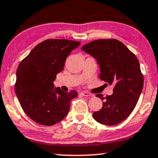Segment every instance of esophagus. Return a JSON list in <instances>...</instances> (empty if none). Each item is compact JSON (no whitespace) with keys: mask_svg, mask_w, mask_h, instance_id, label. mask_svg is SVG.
<instances>
[{"mask_svg":"<svg viewBox=\"0 0 158 158\" xmlns=\"http://www.w3.org/2000/svg\"><path fill=\"white\" fill-rule=\"evenodd\" d=\"M80 94H81L82 96H85V97H91V96H93L92 94L89 92H86V91H81Z\"/></svg>","mask_w":158,"mask_h":158,"instance_id":"obj_1","label":"esophagus"}]
</instances>
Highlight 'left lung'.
Masks as SVG:
<instances>
[{"label":"left lung","instance_id":"left-lung-1","mask_svg":"<svg viewBox=\"0 0 158 158\" xmlns=\"http://www.w3.org/2000/svg\"><path fill=\"white\" fill-rule=\"evenodd\" d=\"M99 65V78L114 84V94L103 97L102 109L93 114L98 123L114 126L127 118L135 109L143 87L139 61L123 42L116 39L96 40L81 48Z\"/></svg>","mask_w":158,"mask_h":158}]
</instances>
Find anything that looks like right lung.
<instances>
[{"mask_svg":"<svg viewBox=\"0 0 158 158\" xmlns=\"http://www.w3.org/2000/svg\"><path fill=\"white\" fill-rule=\"evenodd\" d=\"M81 42L47 40L35 46L19 64L15 94L25 114L43 126L60 122L69 112L70 102L78 93L55 88L53 81L64 69L66 58Z\"/></svg>","mask_w":158,"mask_h":158,"instance_id":"obj_1","label":"right lung"}]
</instances>
